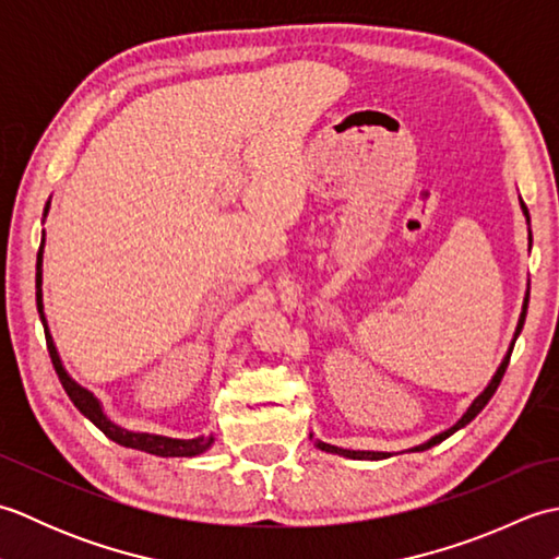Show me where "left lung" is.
I'll use <instances>...</instances> for the list:
<instances>
[{
  "instance_id": "1",
  "label": "left lung",
  "mask_w": 559,
  "mask_h": 559,
  "mask_svg": "<svg viewBox=\"0 0 559 559\" xmlns=\"http://www.w3.org/2000/svg\"><path fill=\"white\" fill-rule=\"evenodd\" d=\"M519 204H521V211H524V216H526V223H528V249H531V242H533V237H531V216H528V209H526V204L524 201H521V197H519ZM526 310H528V288H526V295H524V305H521V314H519V322H516V329H514V336H512V341H509V348H507V353H504V358H502V362L497 365V370H495V374H492V379L488 382V386H485L480 394L473 399V403L471 406L466 408V413L461 415V418L449 427V430H444V432H439V435H435V437H430L427 439V442H423V444H418V447H413V449H408V451H425V449H430V447H435V444H439V442H444L447 437H451L454 432H459L461 427H466L473 418H476V415L488 406V401L492 399V394L497 391V386H500V382H502V377H504V370H507V365H509V358H512V350H514V343H516V338H519V334H521V329H524V322H526ZM310 439H314L312 437V432H310ZM314 447L317 449H322V451H326V454H336V456H346V459H358V461H379V459H389L391 456V451H370V449H341V447H334V444H326V442H322V439H314Z\"/></svg>"
}]
</instances>
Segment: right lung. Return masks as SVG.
Returning <instances> with one entry per match:
<instances>
[{
  "instance_id": "obj_1",
  "label": "right lung",
  "mask_w": 559,
  "mask_h": 559,
  "mask_svg": "<svg viewBox=\"0 0 559 559\" xmlns=\"http://www.w3.org/2000/svg\"><path fill=\"white\" fill-rule=\"evenodd\" d=\"M50 201L52 197L47 199L45 211H43V223L47 218V213H50ZM43 252H45V230L40 237V249H38V264H35V302H38V314H40V322L45 329V341H47V350H50V360L55 365V372L59 377V382H62L67 396L71 399V403L86 415V418L98 427V430L117 442L120 447L127 449H139V451H146V454H156V456H199L204 454L206 449H211V444L216 442V437L213 435H199L192 439H177V437H165V435H153V432H136V430H127V427L112 423L108 415H105V408L100 399L88 391L86 386H81L74 377L67 372V367L59 358V350L55 346V338L50 334V326H47V317H45V302H43Z\"/></svg>"
}]
</instances>
